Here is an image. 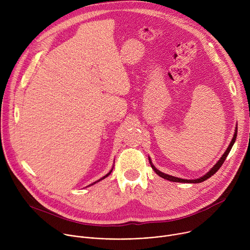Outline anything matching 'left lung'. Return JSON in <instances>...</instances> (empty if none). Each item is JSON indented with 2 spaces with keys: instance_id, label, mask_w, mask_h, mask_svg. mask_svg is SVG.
Listing matches in <instances>:
<instances>
[{
  "instance_id": "1",
  "label": "left lung",
  "mask_w": 250,
  "mask_h": 250,
  "mask_svg": "<svg viewBox=\"0 0 250 250\" xmlns=\"http://www.w3.org/2000/svg\"><path fill=\"white\" fill-rule=\"evenodd\" d=\"M236 129H235V132H234V135H233V138H232V140H231V142H230V145H229V146L228 147V149L226 150V152L224 153V155L221 157V159L218 161V163L213 166L205 176H203V177H201V178H199V179H195V180H187V179H181V178H177V177H174V176H170V175H168V174H164V173H162V172H160L159 170H157L155 167H154V165L152 164V162H151V160L149 159V163H150V165H151V167H152V169L154 170V172H156V174L157 175H159L160 177H162V178H164V179H166V180H169V181H172V182H180V183H201V182H204L205 180H207V179H208L209 177H211L213 174H215L221 167H222V165H223V163L225 162V160H226V158L228 157V155H229V151H230V149H231V147H232V146H233V144H234V141H235V138H236V134H237V127H235Z\"/></svg>"
}]
</instances>
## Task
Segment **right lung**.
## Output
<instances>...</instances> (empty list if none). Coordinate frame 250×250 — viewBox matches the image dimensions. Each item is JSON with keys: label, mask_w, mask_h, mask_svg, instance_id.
<instances>
[{"label": "right lung", "mask_w": 250, "mask_h": 250, "mask_svg": "<svg viewBox=\"0 0 250 250\" xmlns=\"http://www.w3.org/2000/svg\"><path fill=\"white\" fill-rule=\"evenodd\" d=\"M111 172H112V170H111V171H110V172H109V173H108V174H106V175H105V176H104V177H103V178H101V179H100V180H99V181H101V180H103V179H104V178H105V177H108V176H109V175H110V174H111ZM99 181H97V182H99ZM95 183H96V182H95ZM95 183H94V184H95Z\"/></svg>", "instance_id": "add662e5"}]
</instances>
